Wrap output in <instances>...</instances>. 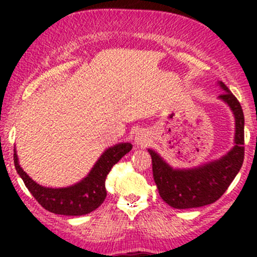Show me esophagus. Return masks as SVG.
I'll use <instances>...</instances> for the list:
<instances>
[{"label": "esophagus", "instance_id": "obj_1", "mask_svg": "<svg viewBox=\"0 0 257 257\" xmlns=\"http://www.w3.org/2000/svg\"><path fill=\"white\" fill-rule=\"evenodd\" d=\"M148 142H149V138H148L147 134L144 133V132H139L138 134H137L136 137V144L137 145H147Z\"/></svg>", "mask_w": 257, "mask_h": 257}]
</instances>
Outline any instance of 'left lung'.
Masks as SVG:
<instances>
[{
	"label": "left lung",
	"mask_w": 257,
	"mask_h": 257,
	"mask_svg": "<svg viewBox=\"0 0 257 257\" xmlns=\"http://www.w3.org/2000/svg\"><path fill=\"white\" fill-rule=\"evenodd\" d=\"M224 93L220 99L230 105L235 115V147L221 159L203 167L177 170L167 164L155 152L149 149L153 177L163 200L175 209L200 208L215 203L227 190L241 169L245 157L243 113L237 98L220 82Z\"/></svg>",
	"instance_id": "obj_1"
}]
</instances>
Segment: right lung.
I'll return each instance as SVG.
<instances>
[{"mask_svg": "<svg viewBox=\"0 0 257 257\" xmlns=\"http://www.w3.org/2000/svg\"><path fill=\"white\" fill-rule=\"evenodd\" d=\"M132 148L133 145L129 143H121L109 148L98 159L88 177L77 183L76 185L62 189L45 188L35 183L18 164L16 152L14 153V160L17 173L38 204L53 214L79 216V215L89 214L102 205L107 196V190H105L107 175L112 170L113 165H115L126 153L131 152Z\"/></svg>", "mask_w": 257, "mask_h": 257, "instance_id": "right-lung-1", "label": "right lung"}]
</instances>
